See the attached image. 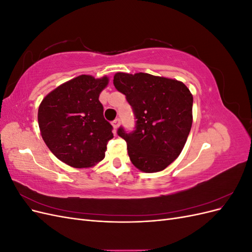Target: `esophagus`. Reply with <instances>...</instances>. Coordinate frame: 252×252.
<instances>
[{
	"label": "esophagus",
	"mask_w": 252,
	"mask_h": 252,
	"mask_svg": "<svg viewBox=\"0 0 252 252\" xmlns=\"http://www.w3.org/2000/svg\"><path fill=\"white\" fill-rule=\"evenodd\" d=\"M112 126H113L114 129H117L120 126V119L119 118H117L116 120L112 121Z\"/></svg>",
	"instance_id": "esophagus-1"
}]
</instances>
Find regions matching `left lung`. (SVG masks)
<instances>
[{
    "label": "left lung",
    "instance_id": "obj_1",
    "mask_svg": "<svg viewBox=\"0 0 252 252\" xmlns=\"http://www.w3.org/2000/svg\"><path fill=\"white\" fill-rule=\"evenodd\" d=\"M113 85L131 106L135 127L118 134L131 163L144 172L165 169L184 148L192 125L193 97L185 84L149 73L114 74Z\"/></svg>",
    "mask_w": 252,
    "mask_h": 252
}]
</instances>
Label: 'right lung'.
I'll return each instance as SVG.
<instances>
[{"mask_svg":"<svg viewBox=\"0 0 252 252\" xmlns=\"http://www.w3.org/2000/svg\"><path fill=\"white\" fill-rule=\"evenodd\" d=\"M108 78L80 75L56 88L42 101L37 121L42 138L61 161L75 168L94 166L105 158L112 126L98 101Z\"/></svg>","mask_w":252,"mask_h":252,"instance_id":"obj_1","label":"right lung"}]
</instances>
